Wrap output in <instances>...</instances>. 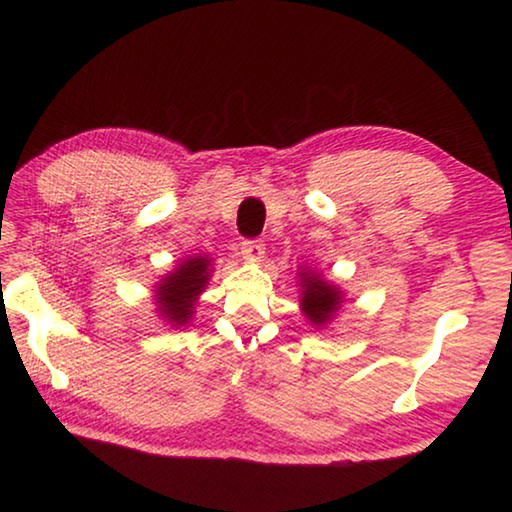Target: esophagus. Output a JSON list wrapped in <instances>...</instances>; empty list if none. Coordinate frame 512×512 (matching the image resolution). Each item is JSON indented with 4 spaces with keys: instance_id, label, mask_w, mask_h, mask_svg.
Segmentation results:
<instances>
[{
    "instance_id": "34e87169",
    "label": "esophagus",
    "mask_w": 512,
    "mask_h": 512,
    "mask_svg": "<svg viewBox=\"0 0 512 512\" xmlns=\"http://www.w3.org/2000/svg\"><path fill=\"white\" fill-rule=\"evenodd\" d=\"M264 244L262 241H253V239H248V241H244V244H241V255H244L246 259H253V262H257V259H262L264 257Z\"/></svg>"
}]
</instances>
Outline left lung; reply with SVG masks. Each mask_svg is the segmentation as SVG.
I'll use <instances>...</instances> for the list:
<instances>
[{
	"label": "left lung",
	"instance_id": "8db88e82",
	"mask_svg": "<svg viewBox=\"0 0 512 512\" xmlns=\"http://www.w3.org/2000/svg\"><path fill=\"white\" fill-rule=\"evenodd\" d=\"M300 277V307L302 314L307 316L311 325L316 327H325L329 320L334 318L336 311H339L341 302H343V291L334 284L325 282L323 277L311 273V271H302L298 273Z\"/></svg>",
	"mask_w": 512,
	"mask_h": 512
}]
</instances>
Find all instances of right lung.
Returning a JSON list of instances; mask_svg holds the SVG:
<instances>
[{"label":"right lung","mask_w":512,"mask_h":512,"mask_svg":"<svg viewBox=\"0 0 512 512\" xmlns=\"http://www.w3.org/2000/svg\"><path fill=\"white\" fill-rule=\"evenodd\" d=\"M210 257L196 255L180 262L155 289L158 314L173 327H183L194 316V305L210 280Z\"/></svg>","instance_id":"right-lung-1"}]
</instances>
